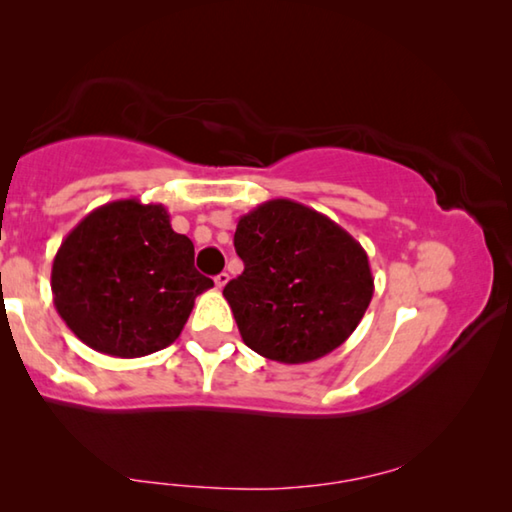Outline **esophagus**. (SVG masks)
<instances>
[{
  "mask_svg": "<svg viewBox=\"0 0 512 512\" xmlns=\"http://www.w3.org/2000/svg\"><path fill=\"white\" fill-rule=\"evenodd\" d=\"M228 280H230V275L228 273H219L214 277V284H216V289H223L225 284H228Z\"/></svg>",
  "mask_w": 512,
  "mask_h": 512,
  "instance_id": "34e87169",
  "label": "esophagus"
}]
</instances>
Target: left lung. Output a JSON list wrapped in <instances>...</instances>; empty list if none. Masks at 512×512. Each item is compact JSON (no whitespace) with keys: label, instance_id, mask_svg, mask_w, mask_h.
<instances>
[{"label":"left lung","instance_id":"obj_1","mask_svg":"<svg viewBox=\"0 0 512 512\" xmlns=\"http://www.w3.org/2000/svg\"><path fill=\"white\" fill-rule=\"evenodd\" d=\"M244 273L223 296L250 350L280 363H307L339 348L372 300L366 250L311 207L275 198L237 223Z\"/></svg>","mask_w":512,"mask_h":512}]
</instances>
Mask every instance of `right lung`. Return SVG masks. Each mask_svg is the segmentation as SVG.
<instances>
[{
  "label": "right lung",
  "mask_w": 512,
  "mask_h": 512,
  "mask_svg": "<svg viewBox=\"0 0 512 512\" xmlns=\"http://www.w3.org/2000/svg\"><path fill=\"white\" fill-rule=\"evenodd\" d=\"M214 282L194 268V244L167 207L137 198L92 210L63 239L51 293L65 325L110 357L135 359L178 339L196 296Z\"/></svg>",
  "instance_id": "right-lung-1"
}]
</instances>
